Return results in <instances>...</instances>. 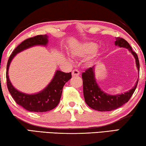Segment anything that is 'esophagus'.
I'll use <instances>...</instances> for the list:
<instances>
[{
  "instance_id": "obj_1",
  "label": "esophagus",
  "mask_w": 146,
  "mask_h": 146,
  "mask_svg": "<svg viewBox=\"0 0 146 146\" xmlns=\"http://www.w3.org/2000/svg\"><path fill=\"white\" fill-rule=\"evenodd\" d=\"M80 75V72H79V71L77 70H74L72 71V76H78Z\"/></svg>"
}]
</instances>
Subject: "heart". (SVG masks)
Wrapping results in <instances>:
<instances>
[{"label":"heart","mask_w":146,"mask_h":146,"mask_svg":"<svg viewBox=\"0 0 146 146\" xmlns=\"http://www.w3.org/2000/svg\"><path fill=\"white\" fill-rule=\"evenodd\" d=\"M97 48V45L95 43L85 42L71 49V55L75 57L84 58L93 53V55L88 59L86 62L88 66H91L93 62L94 58L98 55V53L95 51Z\"/></svg>","instance_id":"heart-1"}]
</instances>
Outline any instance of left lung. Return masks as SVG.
I'll return each instance as SVG.
<instances>
[{"label":"left lung","mask_w":146,"mask_h":146,"mask_svg":"<svg viewBox=\"0 0 146 146\" xmlns=\"http://www.w3.org/2000/svg\"><path fill=\"white\" fill-rule=\"evenodd\" d=\"M115 46L120 48L127 49L129 52L135 58V62L138 69V73L140 70V64L137 53L133 51L131 47L127 42L122 38H116L115 42ZM95 66L90 68L82 73V77L83 80V92L85 102L88 106L95 110L99 111H110L116 110L120 106L128 102L131 97L135 89L137 86L138 80H137L135 85L130 90L124 93L119 95H111L105 93L98 86L95 78Z\"/></svg>","instance_id":"8db88e82"}]
</instances>
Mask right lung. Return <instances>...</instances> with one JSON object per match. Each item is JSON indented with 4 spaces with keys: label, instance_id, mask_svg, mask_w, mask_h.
Masks as SVG:
<instances>
[{
    "label": "right lung",
    "instance_id": "add662e5",
    "mask_svg": "<svg viewBox=\"0 0 146 146\" xmlns=\"http://www.w3.org/2000/svg\"><path fill=\"white\" fill-rule=\"evenodd\" d=\"M48 36L40 35L29 38L15 49L7 64V86L12 97L17 104L32 112H46L56 108L60 102L62 89L65 84L71 78V73H64L56 70L53 78L46 87L35 94H26L17 90L12 85L8 75L9 65L17 53L35 46H46Z\"/></svg>",
    "mask_w": 146,
    "mask_h": 146
}]
</instances>
